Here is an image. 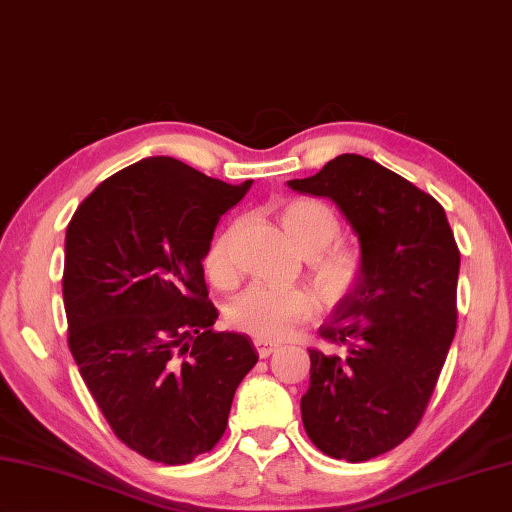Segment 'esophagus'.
<instances>
[{
	"instance_id": "34e87169",
	"label": "esophagus",
	"mask_w": 512,
	"mask_h": 512,
	"mask_svg": "<svg viewBox=\"0 0 512 512\" xmlns=\"http://www.w3.org/2000/svg\"><path fill=\"white\" fill-rule=\"evenodd\" d=\"M255 348H257V355L262 357V359H266V357H270L277 350V344H270V342H262V339H257L255 342Z\"/></svg>"
}]
</instances>
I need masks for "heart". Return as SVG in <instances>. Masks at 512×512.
<instances>
[{"mask_svg":"<svg viewBox=\"0 0 512 512\" xmlns=\"http://www.w3.org/2000/svg\"><path fill=\"white\" fill-rule=\"evenodd\" d=\"M279 222L293 244L308 255L310 275L324 302L337 304L353 293L364 275L362 253L339 237V217L324 202L297 197L279 208ZM235 226L222 230L206 253V273L215 284L235 279ZM317 297L308 288L250 286L228 306V324L262 342L284 339L297 324L315 315Z\"/></svg>","mask_w":512,"mask_h":512,"instance_id":"heart-1","label":"heart"}]
</instances>
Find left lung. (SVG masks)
I'll return each instance as SVG.
<instances>
[{
	"label": "left lung",
	"instance_id": "1",
	"mask_svg": "<svg viewBox=\"0 0 512 512\" xmlns=\"http://www.w3.org/2000/svg\"><path fill=\"white\" fill-rule=\"evenodd\" d=\"M297 193L328 197L359 237L364 275L310 348L302 422L324 455L366 462L422 422L457 328L459 248L442 204L362 155H339Z\"/></svg>",
	"mask_w": 512,
	"mask_h": 512
}]
</instances>
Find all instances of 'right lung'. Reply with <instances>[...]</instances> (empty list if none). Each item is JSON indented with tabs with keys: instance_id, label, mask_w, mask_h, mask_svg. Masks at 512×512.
I'll return each mask as SVG.
<instances>
[{
	"instance_id": "1",
	"label": "right lung",
	"mask_w": 512,
	"mask_h": 512,
	"mask_svg": "<svg viewBox=\"0 0 512 512\" xmlns=\"http://www.w3.org/2000/svg\"><path fill=\"white\" fill-rule=\"evenodd\" d=\"M250 184L146 157L99 184L66 228L70 353L113 433L150 462L213 450L259 359L250 337L213 330L202 266Z\"/></svg>"
}]
</instances>
